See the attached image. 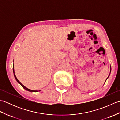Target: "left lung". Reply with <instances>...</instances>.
I'll use <instances>...</instances> for the list:
<instances>
[{
	"mask_svg": "<svg viewBox=\"0 0 120 120\" xmlns=\"http://www.w3.org/2000/svg\"><path fill=\"white\" fill-rule=\"evenodd\" d=\"M111 66H110V74H109V76H108V77L107 78V79H106V81H105V83H104V84L105 83V82H106V80H107V79L108 78V77H109V76H110V73H111Z\"/></svg>",
	"mask_w": 120,
	"mask_h": 120,
	"instance_id": "1",
	"label": "left lung"
}]
</instances>
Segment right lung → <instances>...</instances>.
Here are the masks:
<instances>
[{
    "label": "right lung",
    "instance_id": "add662e5",
    "mask_svg": "<svg viewBox=\"0 0 120 120\" xmlns=\"http://www.w3.org/2000/svg\"><path fill=\"white\" fill-rule=\"evenodd\" d=\"M13 73H14V77H15V79H16V80L17 81V82L19 83L20 85H21L22 86V87L24 89H25V90H27V91H29V92H38V91H40H40H37V90H30V89H28L27 88H26V86H25L23 85H22V83H21V82H19V80L17 79V78H16V75H15V72H14V64H13Z\"/></svg>",
    "mask_w": 120,
    "mask_h": 120
}]
</instances>
